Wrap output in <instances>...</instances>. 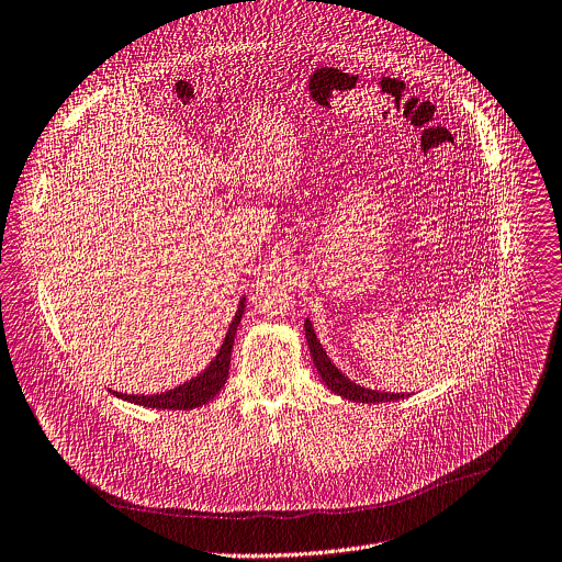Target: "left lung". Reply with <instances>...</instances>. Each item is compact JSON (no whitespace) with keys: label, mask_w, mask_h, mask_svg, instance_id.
Returning <instances> with one entry per match:
<instances>
[{"label":"left lung","mask_w":562,"mask_h":562,"mask_svg":"<svg viewBox=\"0 0 562 562\" xmlns=\"http://www.w3.org/2000/svg\"><path fill=\"white\" fill-rule=\"evenodd\" d=\"M305 338L310 345V353L314 358V367L321 373L323 382L327 384V389H331L336 395H342L347 400L353 402H362V404H375V402H395V400H404L408 393H382V391H373V389H364L356 382H351L329 358L327 351H323L321 340L314 334V327L310 321H305Z\"/></svg>","instance_id":"8db88e82"}]
</instances>
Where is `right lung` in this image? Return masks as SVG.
I'll return each mask as SVG.
<instances>
[{
  "instance_id": "right-lung-1",
  "label": "right lung",
  "mask_w": 562,
  "mask_h": 562,
  "mask_svg": "<svg viewBox=\"0 0 562 562\" xmlns=\"http://www.w3.org/2000/svg\"><path fill=\"white\" fill-rule=\"evenodd\" d=\"M244 307H246V299L239 301V307L235 312L233 323L228 325L226 338H224L217 356L211 360V364L200 375L191 378L189 382H184V384H180L176 389H169L165 393H154V395H127V393H119V391H112V393L116 397H121V400H127V402L140 404V406H149V408L189 411V408H198V406L206 404L226 384L228 369H231V351H233V342H235V334H237Z\"/></svg>"
}]
</instances>
